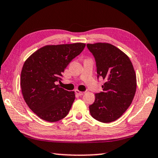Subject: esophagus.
<instances>
[{
    "label": "esophagus",
    "instance_id": "esophagus-1",
    "mask_svg": "<svg viewBox=\"0 0 158 158\" xmlns=\"http://www.w3.org/2000/svg\"><path fill=\"white\" fill-rule=\"evenodd\" d=\"M75 93H76V94H77V95H79V96H83V95H84V92L79 91V90H77V89H76V90H75Z\"/></svg>",
    "mask_w": 158,
    "mask_h": 158
}]
</instances>
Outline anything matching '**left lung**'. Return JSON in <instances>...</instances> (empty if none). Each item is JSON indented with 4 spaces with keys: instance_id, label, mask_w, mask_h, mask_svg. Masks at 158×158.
Masks as SVG:
<instances>
[{
    "instance_id": "8db88e82",
    "label": "left lung",
    "mask_w": 158,
    "mask_h": 158,
    "mask_svg": "<svg viewBox=\"0 0 158 158\" xmlns=\"http://www.w3.org/2000/svg\"><path fill=\"white\" fill-rule=\"evenodd\" d=\"M94 56L97 78L103 79L102 91L95 94L89 110L94 119L103 123L115 121L128 109L136 90V77L129 57L110 44L86 45Z\"/></svg>"
}]
</instances>
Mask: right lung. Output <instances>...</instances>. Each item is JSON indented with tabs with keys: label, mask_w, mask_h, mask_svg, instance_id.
Listing matches in <instances>:
<instances>
[{
	"label": "right lung",
	"mask_w": 158,
	"mask_h": 158,
	"mask_svg": "<svg viewBox=\"0 0 158 158\" xmlns=\"http://www.w3.org/2000/svg\"><path fill=\"white\" fill-rule=\"evenodd\" d=\"M86 44L50 45L34 52L22 67L20 86L27 106L45 121L55 122L65 117L75 99L74 91L56 85L62 72Z\"/></svg>",
	"instance_id": "right-lung-1"
}]
</instances>
